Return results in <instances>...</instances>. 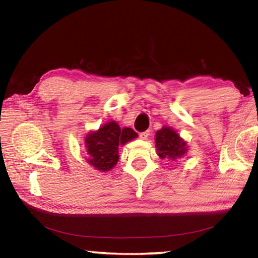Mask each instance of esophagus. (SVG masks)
<instances>
[{"mask_svg":"<svg viewBox=\"0 0 258 258\" xmlns=\"http://www.w3.org/2000/svg\"><path fill=\"white\" fill-rule=\"evenodd\" d=\"M148 137H149V132H148V131H146V132L140 133V138H141L142 140H147Z\"/></svg>","mask_w":258,"mask_h":258,"instance_id":"1","label":"esophagus"}]
</instances>
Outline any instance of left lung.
Returning <instances> with one entry per match:
<instances>
[{
  "instance_id": "obj_1",
  "label": "left lung",
  "mask_w": 258,
  "mask_h": 258,
  "mask_svg": "<svg viewBox=\"0 0 258 258\" xmlns=\"http://www.w3.org/2000/svg\"><path fill=\"white\" fill-rule=\"evenodd\" d=\"M157 155L161 159L176 160L184 157L187 152V146L175 131L167 126L157 131L156 133Z\"/></svg>"
}]
</instances>
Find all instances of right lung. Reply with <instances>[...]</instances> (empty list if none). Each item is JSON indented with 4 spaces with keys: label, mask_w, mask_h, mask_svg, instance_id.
I'll return each instance as SVG.
<instances>
[{
    "label": "right lung",
    "mask_w": 258,
    "mask_h": 258,
    "mask_svg": "<svg viewBox=\"0 0 258 258\" xmlns=\"http://www.w3.org/2000/svg\"><path fill=\"white\" fill-rule=\"evenodd\" d=\"M137 137L138 134L132 128H120L116 121H108L98 131L86 135L85 148L89 154L87 163L98 171H109L119 159L118 147Z\"/></svg>",
    "instance_id": "right-lung-1"
}]
</instances>
